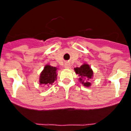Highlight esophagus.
Instances as JSON below:
<instances>
[{
	"label": "esophagus",
	"mask_w": 131,
	"mask_h": 131,
	"mask_svg": "<svg viewBox=\"0 0 131 131\" xmlns=\"http://www.w3.org/2000/svg\"><path fill=\"white\" fill-rule=\"evenodd\" d=\"M64 68H67V69H68V68H70V64L68 63H66L65 64H64Z\"/></svg>",
	"instance_id": "esophagus-1"
}]
</instances>
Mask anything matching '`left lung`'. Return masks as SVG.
I'll return each mask as SVG.
<instances>
[{
  "mask_svg": "<svg viewBox=\"0 0 131 131\" xmlns=\"http://www.w3.org/2000/svg\"><path fill=\"white\" fill-rule=\"evenodd\" d=\"M75 73L79 76V80L83 85L89 88L91 85V80L93 78V71L90 66L87 63H84L80 67L74 68Z\"/></svg>",
  "mask_w": 131,
  "mask_h": 131,
  "instance_id": "8db88e82",
  "label": "left lung"
}]
</instances>
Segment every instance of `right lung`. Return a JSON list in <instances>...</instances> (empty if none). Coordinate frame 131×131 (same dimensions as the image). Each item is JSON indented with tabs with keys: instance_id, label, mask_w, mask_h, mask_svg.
<instances>
[{
	"instance_id": "obj_1",
	"label": "right lung",
	"mask_w": 131,
	"mask_h": 131,
	"mask_svg": "<svg viewBox=\"0 0 131 131\" xmlns=\"http://www.w3.org/2000/svg\"><path fill=\"white\" fill-rule=\"evenodd\" d=\"M57 70L56 67H52L49 64H46L43 70L40 73L39 78L40 85H52L57 80Z\"/></svg>"
}]
</instances>
